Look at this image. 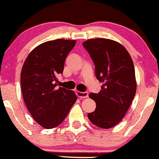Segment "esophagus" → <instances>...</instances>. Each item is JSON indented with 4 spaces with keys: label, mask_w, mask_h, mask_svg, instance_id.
Returning a JSON list of instances; mask_svg holds the SVG:
<instances>
[{
    "label": "esophagus",
    "mask_w": 159,
    "mask_h": 159,
    "mask_svg": "<svg viewBox=\"0 0 159 159\" xmlns=\"http://www.w3.org/2000/svg\"><path fill=\"white\" fill-rule=\"evenodd\" d=\"M76 94H77V96L80 98H86V97H88L87 92H80V91H77Z\"/></svg>",
    "instance_id": "esophagus-1"
}]
</instances>
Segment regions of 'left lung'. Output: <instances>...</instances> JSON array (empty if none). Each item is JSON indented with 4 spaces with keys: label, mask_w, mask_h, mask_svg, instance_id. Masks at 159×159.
<instances>
[{
    "label": "left lung",
    "mask_w": 159,
    "mask_h": 159,
    "mask_svg": "<svg viewBox=\"0 0 159 159\" xmlns=\"http://www.w3.org/2000/svg\"><path fill=\"white\" fill-rule=\"evenodd\" d=\"M83 45L95 65L97 79L103 83L98 93H89L97 107L88 118L96 126L108 129L121 121L135 96L133 61L123 45L111 39H89Z\"/></svg>",
    "instance_id": "1"
}]
</instances>
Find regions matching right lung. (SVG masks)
<instances>
[{
	"mask_svg": "<svg viewBox=\"0 0 159 159\" xmlns=\"http://www.w3.org/2000/svg\"><path fill=\"white\" fill-rule=\"evenodd\" d=\"M76 45L75 40L56 39L32 50L22 66L21 86L28 111L38 124L46 129L59 126L66 117L77 97L74 92L57 87V76Z\"/></svg>",
	"mask_w": 159,
	"mask_h": 159,
	"instance_id": "right-lung-1",
	"label": "right lung"
}]
</instances>
